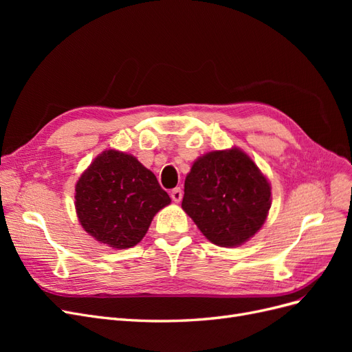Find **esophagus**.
Segmentation results:
<instances>
[{"instance_id": "obj_1", "label": "esophagus", "mask_w": 352, "mask_h": 352, "mask_svg": "<svg viewBox=\"0 0 352 352\" xmlns=\"http://www.w3.org/2000/svg\"><path fill=\"white\" fill-rule=\"evenodd\" d=\"M170 197H172V199H173L175 202H180V201H182V197H184L182 189H180V188L172 189V192H170Z\"/></svg>"}]
</instances>
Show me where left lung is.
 Segmentation results:
<instances>
[{"label":"left lung","mask_w":352,"mask_h":352,"mask_svg":"<svg viewBox=\"0 0 352 352\" xmlns=\"http://www.w3.org/2000/svg\"><path fill=\"white\" fill-rule=\"evenodd\" d=\"M267 179L238 148L198 158L185 180L182 208L208 241L238 247L260 230L272 202Z\"/></svg>","instance_id":"left-lung-1"}]
</instances>
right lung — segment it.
<instances>
[{
  "instance_id": "obj_1",
  "label": "right lung",
  "mask_w": 352,
  "mask_h": 352,
  "mask_svg": "<svg viewBox=\"0 0 352 352\" xmlns=\"http://www.w3.org/2000/svg\"><path fill=\"white\" fill-rule=\"evenodd\" d=\"M80 225L95 239L117 250L135 247L158 210L170 204L155 175L129 154H100L76 184Z\"/></svg>"
}]
</instances>
